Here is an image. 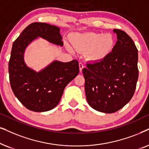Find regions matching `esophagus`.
<instances>
[{
  "label": "esophagus",
  "mask_w": 149,
  "mask_h": 149,
  "mask_svg": "<svg viewBox=\"0 0 149 149\" xmlns=\"http://www.w3.org/2000/svg\"><path fill=\"white\" fill-rule=\"evenodd\" d=\"M79 67H80V71L81 72V71H82V69L84 68V65H83L82 63H81V62L79 63Z\"/></svg>",
  "instance_id": "1"
}]
</instances>
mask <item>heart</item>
<instances>
[{
	"label": "heart",
	"mask_w": 149,
	"mask_h": 149,
	"mask_svg": "<svg viewBox=\"0 0 149 149\" xmlns=\"http://www.w3.org/2000/svg\"><path fill=\"white\" fill-rule=\"evenodd\" d=\"M71 42L76 50L86 52L87 57L94 61L104 59L114 46V38L110 33H77L73 35Z\"/></svg>",
	"instance_id": "b5f03b06"
}]
</instances>
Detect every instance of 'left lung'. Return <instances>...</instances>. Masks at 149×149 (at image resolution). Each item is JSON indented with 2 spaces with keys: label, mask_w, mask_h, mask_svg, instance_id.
Returning <instances> with one entry per match:
<instances>
[{
  "label": "left lung",
  "mask_w": 149,
  "mask_h": 149,
  "mask_svg": "<svg viewBox=\"0 0 149 149\" xmlns=\"http://www.w3.org/2000/svg\"><path fill=\"white\" fill-rule=\"evenodd\" d=\"M117 41L103 60L86 64L82 69L89 106L104 113H113L132 98L138 78V49L125 32L114 29Z\"/></svg>",
  "instance_id": "obj_1"
}]
</instances>
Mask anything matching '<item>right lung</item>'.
<instances>
[{"label": "right lung", "mask_w": 149, "mask_h": 149, "mask_svg": "<svg viewBox=\"0 0 149 149\" xmlns=\"http://www.w3.org/2000/svg\"><path fill=\"white\" fill-rule=\"evenodd\" d=\"M37 37L63 45L58 27L42 22L31 24L13 43L9 73L11 89L17 100L29 110L41 112L58 105L65 86L78 74L79 63L77 60L55 61L39 72L29 68L24 61V52Z\"/></svg>", "instance_id": "add662e5"}]
</instances>
